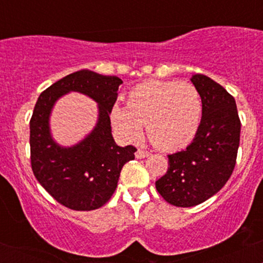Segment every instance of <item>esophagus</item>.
<instances>
[{"label": "esophagus", "mask_w": 263, "mask_h": 263, "mask_svg": "<svg viewBox=\"0 0 263 263\" xmlns=\"http://www.w3.org/2000/svg\"><path fill=\"white\" fill-rule=\"evenodd\" d=\"M149 156V152H147V151L144 149H137V152H136V158L141 159V158H146V157Z\"/></svg>", "instance_id": "1"}]
</instances>
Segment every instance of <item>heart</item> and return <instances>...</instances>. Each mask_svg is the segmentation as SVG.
<instances>
[{"instance_id":"b5f03b06","label":"heart","mask_w":263,"mask_h":263,"mask_svg":"<svg viewBox=\"0 0 263 263\" xmlns=\"http://www.w3.org/2000/svg\"><path fill=\"white\" fill-rule=\"evenodd\" d=\"M201 115L203 102L194 85L155 80L134 87L127 106L115 102L110 119L123 140H138L146 126L147 136L157 148L174 151L194 140Z\"/></svg>"}]
</instances>
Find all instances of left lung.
Instances as JSON below:
<instances>
[{
    "instance_id": "1",
    "label": "left lung",
    "mask_w": 263,
    "mask_h": 263,
    "mask_svg": "<svg viewBox=\"0 0 263 263\" xmlns=\"http://www.w3.org/2000/svg\"><path fill=\"white\" fill-rule=\"evenodd\" d=\"M190 80L203 102L198 134L185 149L168 156L167 173L156 182L162 198L179 208L201 204L225 185L240 144L235 99L206 75L195 74Z\"/></svg>"
}]
</instances>
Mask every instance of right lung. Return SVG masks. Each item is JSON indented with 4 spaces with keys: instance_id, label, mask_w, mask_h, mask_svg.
Listing matches in <instances>:
<instances>
[{
    "instance_id": "1",
    "label": "right lung",
    "mask_w": 263,
    "mask_h": 263,
    "mask_svg": "<svg viewBox=\"0 0 263 263\" xmlns=\"http://www.w3.org/2000/svg\"><path fill=\"white\" fill-rule=\"evenodd\" d=\"M122 80L91 70H79L54 83L39 95L31 122V164L41 185L58 203L71 210L101 208L112 197L125 163L135 159L134 146L120 147L111 134L110 111ZM70 91L98 102V123L75 146H59L52 140L49 117L55 101Z\"/></svg>"
}]
</instances>
